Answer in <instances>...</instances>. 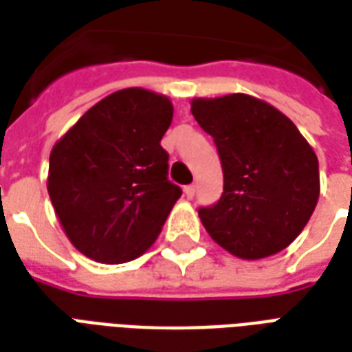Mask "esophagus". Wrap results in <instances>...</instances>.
Masks as SVG:
<instances>
[{"label": "esophagus", "mask_w": 352, "mask_h": 352, "mask_svg": "<svg viewBox=\"0 0 352 352\" xmlns=\"http://www.w3.org/2000/svg\"><path fill=\"white\" fill-rule=\"evenodd\" d=\"M184 194H186V198H194V194H196V184L184 186Z\"/></svg>", "instance_id": "obj_1"}]
</instances>
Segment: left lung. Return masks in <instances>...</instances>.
<instances>
[{"mask_svg":"<svg viewBox=\"0 0 352 352\" xmlns=\"http://www.w3.org/2000/svg\"><path fill=\"white\" fill-rule=\"evenodd\" d=\"M192 115L214 139L224 173L221 199L198 211L207 234L243 260L287 249L317 207L315 151L279 109L247 94L194 98Z\"/></svg>","mask_w":352,"mask_h":352,"instance_id":"8db88e82","label":"left lung"}]
</instances>
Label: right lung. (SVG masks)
<instances>
[{"mask_svg":"<svg viewBox=\"0 0 352 352\" xmlns=\"http://www.w3.org/2000/svg\"><path fill=\"white\" fill-rule=\"evenodd\" d=\"M166 96L124 88L98 101L50 151L49 196L73 247L101 264L141 256L183 190L168 181L160 141Z\"/></svg>","mask_w":352,"mask_h":352,"instance_id":"1","label":"right lung"}]
</instances>
